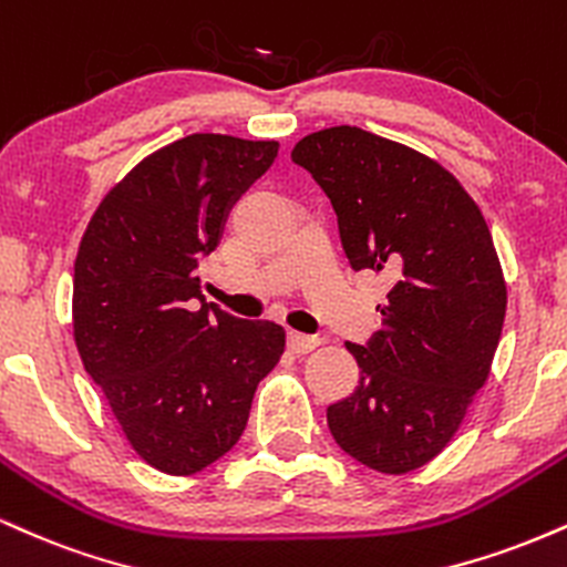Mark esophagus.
<instances>
[{
    "mask_svg": "<svg viewBox=\"0 0 567 567\" xmlns=\"http://www.w3.org/2000/svg\"><path fill=\"white\" fill-rule=\"evenodd\" d=\"M321 344V339L318 337H310V334H297V331H291L289 334V348L291 352H297V355H305V352H312Z\"/></svg>",
    "mask_w": 567,
    "mask_h": 567,
    "instance_id": "1",
    "label": "esophagus"
}]
</instances>
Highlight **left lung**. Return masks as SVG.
Segmentation results:
<instances>
[{"mask_svg":"<svg viewBox=\"0 0 567 567\" xmlns=\"http://www.w3.org/2000/svg\"><path fill=\"white\" fill-rule=\"evenodd\" d=\"M291 162L329 196L352 270L392 281L382 331L348 342L361 379L329 430L365 467L405 475L451 443L488 379L507 312L494 238L451 172L361 126L312 132Z\"/></svg>","mask_w":567,"mask_h":567,"instance_id":"1","label":"left lung"}]
</instances>
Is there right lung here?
<instances>
[{"instance_id":"obj_1","label":"right lung","mask_w":567,"mask_h":567,"mask_svg":"<svg viewBox=\"0 0 567 567\" xmlns=\"http://www.w3.org/2000/svg\"><path fill=\"white\" fill-rule=\"evenodd\" d=\"M276 140L188 135L151 153L92 215L73 265V339L126 441L166 475L228 454L286 331L206 302L198 259L270 169Z\"/></svg>"}]
</instances>
